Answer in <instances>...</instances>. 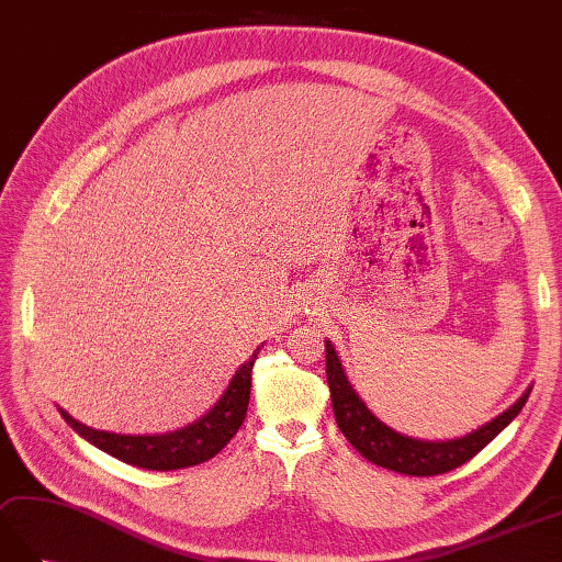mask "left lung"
I'll list each match as a JSON object with an SVG mask.
<instances>
[{
  "label": "left lung",
  "mask_w": 562,
  "mask_h": 562,
  "mask_svg": "<svg viewBox=\"0 0 562 562\" xmlns=\"http://www.w3.org/2000/svg\"><path fill=\"white\" fill-rule=\"evenodd\" d=\"M325 375H328L335 422L345 438L359 450L361 458L407 476L446 474L450 469L472 460L479 450H484L515 419L531 393L529 385L515 404L484 426L474 428L472 434L450 440H422L397 434L395 428L378 419L367 407V402L359 397L355 385L349 383L342 361L330 340H325Z\"/></svg>",
  "instance_id": "left-lung-1"
}]
</instances>
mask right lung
<instances>
[{
    "mask_svg": "<svg viewBox=\"0 0 562 562\" xmlns=\"http://www.w3.org/2000/svg\"><path fill=\"white\" fill-rule=\"evenodd\" d=\"M263 347V345H260ZM258 349L246 359L241 367L234 371L229 385L220 400L207 409L201 419L193 424L169 430V434H155V436H124V434H110V430L90 428L81 422H76L69 412L57 407L78 436L86 438L90 446L100 448L102 452L112 454V458L122 460L126 464H134L140 469H153V472H172V469H187L193 464L207 462L211 458L227 446V442L237 434L244 424L246 409H249V395H251V369L258 357Z\"/></svg>",
    "mask_w": 562,
    "mask_h": 562,
    "instance_id": "obj_1",
    "label": "right lung"
}]
</instances>
